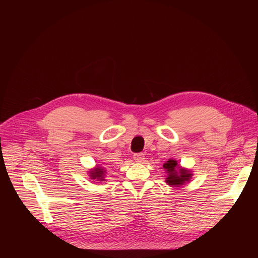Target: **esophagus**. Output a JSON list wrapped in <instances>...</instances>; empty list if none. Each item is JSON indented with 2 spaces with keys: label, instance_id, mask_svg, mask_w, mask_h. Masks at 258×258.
Returning <instances> with one entry per match:
<instances>
[{
  "label": "esophagus",
  "instance_id": "obj_1",
  "mask_svg": "<svg viewBox=\"0 0 258 258\" xmlns=\"http://www.w3.org/2000/svg\"><path fill=\"white\" fill-rule=\"evenodd\" d=\"M144 159H145V156L143 153H137L134 155V160L138 163H142L144 161Z\"/></svg>",
  "mask_w": 258,
  "mask_h": 258
}]
</instances>
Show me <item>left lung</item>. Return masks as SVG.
<instances>
[{
    "mask_svg": "<svg viewBox=\"0 0 258 258\" xmlns=\"http://www.w3.org/2000/svg\"><path fill=\"white\" fill-rule=\"evenodd\" d=\"M163 168L167 174L165 182L170 187H180L189 182L193 176L191 169L180 166L176 160L168 159L164 162Z\"/></svg>",
    "mask_w": 258,
    "mask_h": 258,
    "instance_id": "1",
    "label": "left lung"
}]
</instances>
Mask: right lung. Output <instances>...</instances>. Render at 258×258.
Masks as SVG:
<instances>
[{"label": "right lung", "instance_id": "add662e5", "mask_svg": "<svg viewBox=\"0 0 258 258\" xmlns=\"http://www.w3.org/2000/svg\"><path fill=\"white\" fill-rule=\"evenodd\" d=\"M89 172L90 178L93 180H98V182H103L105 181V176H106V169L102 166L96 165L94 168H91Z\"/></svg>", "mask_w": 258, "mask_h": 258}]
</instances>
